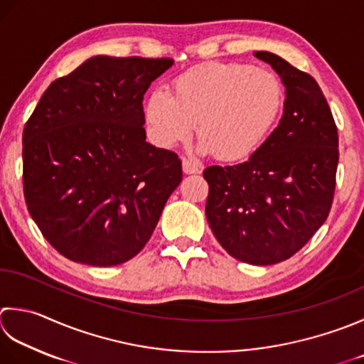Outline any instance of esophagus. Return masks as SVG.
I'll return each instance as SVG.
<instances>
[{
  "instance_id": "esophagus-1",
  "label": "esophagus",
  "mask_w": 364,
  "mask_h": 364,
  "mask_svg": "<svg viewBox=\"0 0 364 364\" xmlns=\"http://www.w3.org/2000/svg\"><path fill=\"white\" fill-rule=\"evenodd\" d=\"M183 172L184 173H200L202 172V166L200 162H197L194 159H183Z\"/></svg>"
}]
</instances>
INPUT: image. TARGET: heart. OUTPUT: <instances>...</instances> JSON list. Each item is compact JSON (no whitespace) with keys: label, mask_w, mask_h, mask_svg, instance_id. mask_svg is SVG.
I'll use <instances>...</instances> for the list:
<instances>
[{"label":"heart","mask_w":364,"mask_h":364,"mask_svg":"<svg viewBox=\"0 0 364 364\" xmlns=\"http://www.w3.org/2000/svg\"><path fill=\"white\" fill-rule=\"evenodd\" d=\"M284 88L273 73L245 63H205L173 82V96L156 90L148 97V132L162 148L200 134L197 149L224 161L254 154L281 115Z\"/></svg>","instance_id":"obj_1"}]
</instances>
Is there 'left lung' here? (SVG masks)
Returning a JSON list of instances; mask_svg holds the SVG:
<instances>
[{
	"instance_id": "obj_1",
	"label": "left lung",
	"mask_w": 364,
	"mask_h": 364,
	"mask_svg": "<svg viewBox=\"0 0 364 364\" xmlns=\"http://www.w3.org/2000/svg\"><path fill=\"white\" fill-rule=\"evenodd\" d=\"M286 88L276 129L246 162L206 167V219L237 260L273 265L308 243L328 218L338 129L317 82L272 52H255Z\"/></svg>"
}]
</instances>
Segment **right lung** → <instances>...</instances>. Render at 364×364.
Wrapping results in <instances>:
<instances>
[{
  "label": "right lung",
  "instance_id": "right-lung-1",
  "mask_svg": "<svg viewBox=\"0 0 364 364\" xmlns=\"http://www.w3.org/2000/svg\"><path fill=\"white\" fill-rule=\"evenodd\" d=\"M170 58L96 55L42 95L23 129V192L56 251L91 267L137 255L181 178L146 141L144 95Z\"/></svg>",
  "mask_w": 364,
  "mask_h": 364
}]
</instances>
